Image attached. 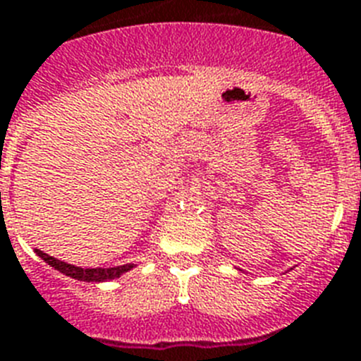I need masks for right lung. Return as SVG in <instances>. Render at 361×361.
Returning <instances> with one entry per match:
<instances>
[{
    "mask_svg": "<svg viewBox=\"0 0 361 361\" xmlns=\"http://www.w3.org/2000/svg\"><path fill=\"white\" fill-rule=\"evenodd\" d=\"M38 256H40L42 260L46 262L47 266H51L53 269L61 271L62 275L71 276V279H75V281H82V282H105V281H114V279H120L123 273L130 271L133 267H136V264H123V266H116V267H79L73 266V264H68V262L56 260L53 256L46 255L40 249H35Z\"/></svg>",
    "mask_w": 361,
    "mask_h": 361,
    "instance_id": "1",
    "label": "right lung"
}]
</instances>
